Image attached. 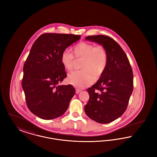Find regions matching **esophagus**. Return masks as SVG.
Listing matches in <instances>:
<instances>
[{
  "mask_svg": "<svg viewBox=\"0 0 157 157\" xmlns=\"http://www.w3.org/2000/svg\"><path fill=\"white\" fill-rule=\"evenodd\" d=\"M80 92H81V90L76 89V94H79Z\"/></svg>",
  "mask_w": 157,
  "mask_h": 157,
  "instance_id": "obj_1",
  "label": "esophagus"
}]
</instances>
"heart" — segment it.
<instances>
[{
  "instance_id": "1",
  "label": "heart",
  "mask_w": 157,
  "mask_h": 157,
  "mask_svg": "<svg viewBox=\"0 0 157 157\" xmlns=\"http://www.w3.org/2000/svg\"><path fill=\"white\" fill-rule=\"evenodd\" d=\"M76 59H83L81 68L82 70L76 71L67 78L69 84L77 88H83L99 79L106 69L108 62V53L102 45H95L90 42H80L72 49ZM68 50L62 53L60 62L65 69L71 71L75 64V58Z\"/></svg>"
}]
</instances>
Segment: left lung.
<instances>
[{"mask_svg":"<svg viewBox=\"0 0 157 157\" xmlns=\"http://www.w3.org/2000/svg\"><path fill=\"white\" fill-rule=\"evenodd\" d=\"M85 39L104 46L108 62L104 74L87 90L90 99L85 106V112L98 123H110L127 109L134 86L132 67L125 53L111 37L94 35Z\"/></svg>","mask_w":157,"mask_h":157,"instance_id":"left-lung-1","label":"left lung"}]
</instances>
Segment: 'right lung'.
Wrapping results in <instances>:
<instances>
[{
	"mask_svg": "<svg viewBox=\"0 0 157 157\" xmlns=\"http://www.w3.org/2000/svg\"><path fill=\"white\" fill-rule=\"evenodd\" d=\"M80 38L72 34L44 33L31 48L23 66L22 86L29 109L41 119L62 116L75 95L72 85H59L67 76L60 56Z\"/></svg>",
	"mask_w": 157,
	"mask_h": 157,
	"instance_id": "1",
	"label": "right lung"
}]
</instances>
